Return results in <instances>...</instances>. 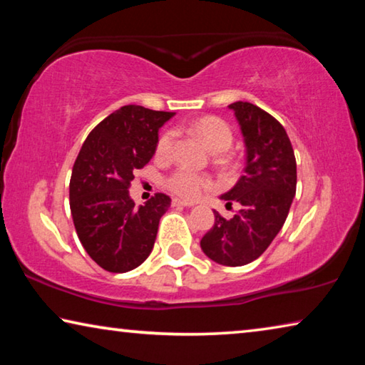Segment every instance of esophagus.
I'll return each mask as SVG.
<instances>
[{
  "label": "esophagus",
  "mask_w": 365,
  "mask_h": 365,
  "mask_svg": "<svg viewBox=\"0 0 365 365\" xmlns=\"http://www.w3.org/2000/svg\"><path fill=\"white\" fill-rule=\"evenodd\" d=\"M172 206H175V207H191V206H195V202H190V201L174 197V200H172Z\"/></svg>",
  "instance_id": "esophagus-1"
}]
</instances>
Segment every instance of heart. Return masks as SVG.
I'll return each mask as SVG.
<instances>
[{
  "label": "heart",
  "mask_w": 365,
  "mask_h": 365,
  "mask_svg": "<svg viewBox=\"0 0 365 365\" xmlns=\"http://www.w3.org/2000/svg\"><path fill=\"white\" fill-rule=\"evenodd\" d=\"M190 128L211 153H224L232 146L233 135L230 127L224 120L217 119V117H201V119L191 122ZM174 138L175 133L172 130L160 135L156 146V154L159 158L169 156L172 146H174ZM165 183H168L169 190L174 191L175 195L187 197V200H196V197H200L211 187V182H209L207 177L196 174V172L187 168L175 170Z\"/></svg>",
  "instance_id": "heart-1"
}]
</instances>
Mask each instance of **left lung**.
<instances>
[{
	"mask_svg": "<svg viewBox=\"0 0 365 365\" xmlns=\"http://www.w3.org/2000/svg\"><path fill=\"white\" fill-rule=\"evenodd\" d=\"M228 109L243 135L246 165L220 200L242 207L232 219L214 211V225L200 245L214 262L240 267L256 261L285 224L296 193V159L285 128L270 114L245 101Z\"/></svg>",
	"mask_w": 365,
	"mask_h": 365,
	"instance_id": "8db88e82",
	"label": "left lung"
}]
</instances>
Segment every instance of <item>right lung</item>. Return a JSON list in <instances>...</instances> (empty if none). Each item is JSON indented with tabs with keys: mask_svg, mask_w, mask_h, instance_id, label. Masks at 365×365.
<instances>
[{
	"mask_svg": "<svg viewBox=\"0 0 365 365\" xmlns=\"http://www.w3.org/2000/svg\"><path fill=\"white\" fill-rule=\"evenodd\" d=\"M175 113L123 106L91 130L72 169L69 200L80 243L108 272L133 270L151 255L170 197L158 193L135 207L133 172L156 153L159 128Z\"/></svg>",
	"mask_w": 365,
	"mask_h": 365,
	"instance_id": "add662e5",
	"label": "right lung"
}]
</instances>
